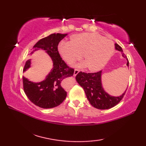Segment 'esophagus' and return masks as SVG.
<instances>
[{
    "mask_svg": "<svg viewBox=\"0 0 146 146\" xmlns=\"http://www.w3.org/2000/svg\"><path fill=\"white\" fill-rule=\"evenodd\" d=\"M79 72H80V71L78 70H76V69L75 70V71H74V73H73V76H76Z\"/></svg>",
    "mask_w": 146,
    "mask_h": 146,
    "instance_id": "34e87169",
    "label": "esophagus"
}]
</instances>
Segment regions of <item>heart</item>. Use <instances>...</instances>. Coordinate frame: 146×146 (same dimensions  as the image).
I'll return each mask as SVG.
<instances>
[{
  "label": "heart",
  "mask_w": 146,
  "mask_h": 146,
  "mask_svg": "<svg viewBox=\"0 0 146 146\" xmlns=\"http://www.w3.org/2000/svg\"><path fill=\"white\" fill-rule=\"evenodd\" d=\"M58 49L61 57L68 63L80 60L83 54L85 63L78 67L88 66L90 71L100 70L113 55L112 41L96 33H82L72 37L71 41H62Z\"/></svg>",
  "instance_id": "heart-1"
}]
</instances>
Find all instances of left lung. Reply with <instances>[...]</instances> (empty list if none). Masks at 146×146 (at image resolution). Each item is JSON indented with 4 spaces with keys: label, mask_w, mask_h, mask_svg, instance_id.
I'll use <instances>...</instances> for the list:
<instances>
[{
    "label": "left lung",
    "mask_w": 146,
    "mask_h": 146,
    "mask_svg": "<svg viewBox=\"0 0 146 146\" xmlns=\"http://www.w3.org/2000/svg\"><path fill=\"white\" fill-rule=\"evenodd\" d=\"M115 45L116 50L120 51L123 58H126L122 48L117 44ZM127 60L126 65L129 67V61L127 59ZM102 75V71L93 73H86L80 71L76 75L75 79L77 83L84 90L86 98L93 107L100 110L109 109L119 103L124 96L127 88L120 96H111L104 88Z\"/></svg>",
    "instance_id": "8db88e82"
}]
</instances>
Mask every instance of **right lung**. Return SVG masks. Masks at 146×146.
<instances>
[{
	"label": "right lung",
	"instance_id": "right-lung-1",
	"mask_svg": "<svg viewBox=\"0 0 146 146\" xmlns=\"http://www.w3.org/2000/svg\"><path fill=\"white\" fill-rule=\"evenodd\" d=\"M67 34H51L40 39L33 46L31 54L39 49L44 50L51 58L52 68L40 82H34L23 77L24 90L29 100L42 108H51L60 105L66 97L67 93L63 87V80L73 75L74 70L68 67L62 60L58 51V46L61 40ZM31 60L26 62L23 72L31 68Z\"/></svg>",
	"mask_w": 146,
	"mask_h": 146
}]
</instances>
